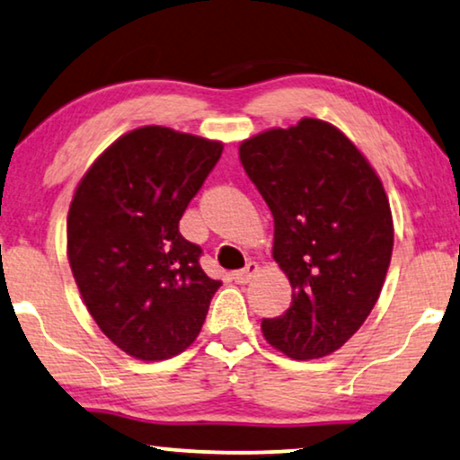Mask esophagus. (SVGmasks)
Masks as SVG:
<instances>
[{
  "mask_svg": "<svg viewBox=\"0 0 460 460\" xmlns=\"http://www.w3.org/2000/svg\"><path fill=\"white\" fill-rule=\"evenodd\" d=\"M257 270H259L257 263H252V261H250V263H246L243 270H237V271L231 273V280L237 282V284H246V282H250V278L257 273Z\"/></svg>",
  "mask_w": 460,
  "mask_h": 460,
  "instance_id": "34e87169",
  "label": "esophagus"
}]
</instances>
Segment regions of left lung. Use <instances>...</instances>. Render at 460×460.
I'll list each match as a JSON object with an SVG mask.
<instances>
[{
    "label": "left lung",
    "instance_id": "8db88e82",
    "mask_svg": "<svg viewBox=\"0 0 460 460\" xmlns=\"http://www.w3.org/2000/svg\"><path fill=\"white\" fill-rule=\"evenodd\" d=\"M240 161L273 217V259L290 307L263 318L265 340L290 358L335 352L367 321L393 252L380 178L333 125L304 119L246 139Z\"/></svg>",
    "mask_w": 460,
    "mask_h": 460
}]
</instances>
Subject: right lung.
I'll return each instance as SVG.
<instances>
[{
  "label": "right lung",
  "mask_w": 460,
  "mask_h": 460,
  "mask_svg": "<svg viewBox=\"0 0 460 460\" xmlns=\"http://www.w3.org/2000/svg\"><path fill=\"white\" fill-rule=\"evenodd\" d=\"M223 144L142 127L110 146L75 189L67 257L91 316L120 350L176 357L199 335L220 282L178 223Z\"/></svg>",
  "instance_id": "add662e5"
}]
</instances>
